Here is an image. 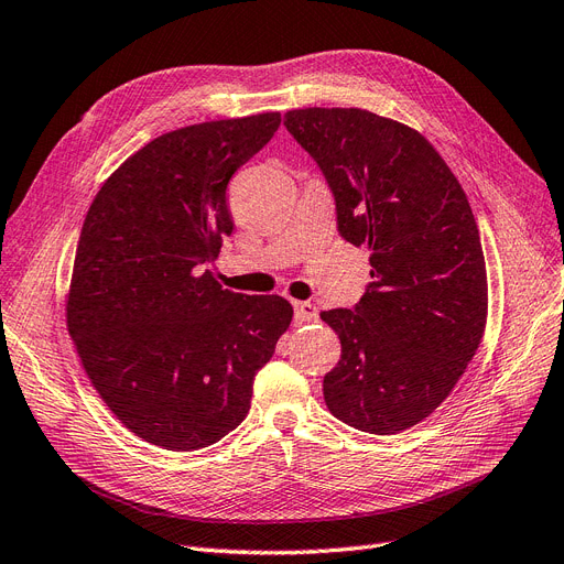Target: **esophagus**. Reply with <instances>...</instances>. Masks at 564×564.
<instances>
[{
  "label": "esophagus",
  "mask_w": 564,
  "mask_h": 564,
  "mask_svg": "<svg viewBox=\"0 0 564 564\" xmlns=\"http://www.w3.org/2000/svg\"><path fill=\"white\" fill-rule=\"evenodd\" d=\"M295 321L297 323H314L318 321V308L311 302H295Z\"/></svg>",
  "instance_id": "34e87169"
}]
</instances>
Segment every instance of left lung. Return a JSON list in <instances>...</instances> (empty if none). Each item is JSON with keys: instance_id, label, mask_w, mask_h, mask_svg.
Instances as JSON below:
<instances>
[{"instance_id": "8db88e82", "label": "left lung", "mask_w": 564, "mask_h": 564, "mask_svg": "<svg viewBox=\"0 0 564 564\" xmlns=\"http://www.w3.org/2000/svg\"><path fill=\"white\" fill-rule=\"evenodd\" d=\"M283 124L321 166L339 235L369 248L362 300L321 314L341 341L325 404L369 434L406 430L448 398L486 329V260L467 195L434 145L398 120L314 107Z\"/></svg>"}]
</instances>
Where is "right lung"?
Here are the masks:
<instances>
[{"label": "right lung", "instance_id": "add662e5", "mask_svg": "<svg viewBox=\"0 0 564 564\" xmlns=\"http://www.w3.org/2000/svg\"><path fill=\"white\" fill-rule=\"evenodd\" d=\"M279 124L269 111L166 132L88 208L67 327L99 398L143 442H220L246 419L256 373L293 321L288 300L223 290L208 269L235 227L227 183Z\"/></svg>", "mask_w": 564, "mask_h": 564}]
</instances>
